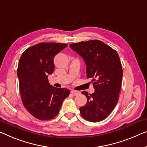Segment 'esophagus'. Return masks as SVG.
Returning a JSON list of instances; mask_svg holds the SVG:
<instances>
[{
	"label": "esophagus",
	"mask_w": 147,
	"mask_h": 147,
	"mask_svg": "<svg viewBox=\"0 0 147 147\" xmlns=\"http://www.w3.org/2000/svg\"><path fill=\"white\" fill-rule=\"evenodd\" d=\"M71 93L72 94L74 95V96H76L78 94H79L80 92L78 91H76V90H71Z\"/></svg>",
	"instance_id": "obj_1"
}]
</instances>
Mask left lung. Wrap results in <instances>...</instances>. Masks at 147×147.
Segmentation results:
<instances>
[{
	"label": "left lung",
	"instance_id": "left-lung-1",
	"mask_svg": "<svg viewBox=\"0 0 147 147\" xmlns=\"http://www.w3.org/2000/svg\"><path fill=\"white\" fill-rule=\"evenodd\" d=\"M73 51L82 57L86 65L87 78H92L94 92L86 96V105L80 108L82 117L91 122L106 119L113 110L119 100L123 70L115 50L99 40L72 43Z\"/></svg>",
	"mask_w": 147,
	"mask_h": 147
}]
</instances>
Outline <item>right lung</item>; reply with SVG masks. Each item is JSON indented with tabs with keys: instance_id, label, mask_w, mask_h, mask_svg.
Returning <instances> with one entry per match:
<instances>
[{
	"instance_id": "1",
	"label": "right lung",
	"mask_w": 147,
	"mask_h": 147,
	"mask_svg": "<svg viewBox=\"0 0 147 147\" xmlns=\"http://www.w3.org/2000/svg\"><path fill=\"white\" fill-rule=\"evenodd\" d=\"M67 47L60 43H40L28 48L17 69L22 100L30 113L39 120H49L59 112L70 94L67 88L51 86L48 75L55 69V56Z\"/></svg>"
}]
</instances>
